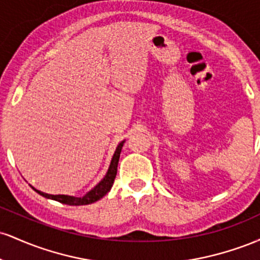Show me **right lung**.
Returning a JSON list of instances; mask_svg holds the SVG:
<instances>
[{
	"instance_id": "obj_1",
	"label": "right lung",
	"mask_w": 260,
	"mask_h": 260,
	"mask_svg": "<svg viewBox=\"0 0 260 260\" xmlns=\"http://www.w3.org/2000/svg\"><path fill=\"white\" fill-rule=\"evenodd\" d=\"M124 142L126 140H122L120 144L117 145L116 148L115 153H113V156L111 159V162H110L109 170H107L106 175L104 176V178L101 180L99 183L96 184L92 189L89 190L86 194L83 197H74V196H67V194H47V193L41 192V190L35 189L34 187L31 186L32 189L35 192L39 193L40 196L45 197L47 199H52V201L59 202L62 204H67V205H88L91 204V203H95L99 199L103 198L104 196L106 194L107 192H110L111 189L113 181H115L116 175H117V165H118V160H120V154L122 150V147H123Z\"/></svg>"
}]
</instances>
